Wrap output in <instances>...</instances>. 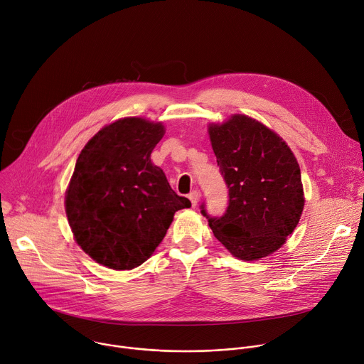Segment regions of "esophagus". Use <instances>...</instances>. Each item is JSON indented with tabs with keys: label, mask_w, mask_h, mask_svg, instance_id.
<instances>
[{
	"label": "esophagus",
	"mask_w": 364,
	"mask_h": 364,
	"mask_svg": "<svg viewBox=\"0 0 364 364\" xmlns=\"http://www.w3.org/2000/svg\"><path fill=\"white\" fill-rule=\"evenodd\" d=\"M188 198H190V201H191L193 207H196V205H197V203H198V200H200V193L194 190V191H191V193L188 194Z\"/></svg>",
	"instance_id": "obj_1"
}]
</instances>
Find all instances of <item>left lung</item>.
I'll return each mask as SVG.
<instances>
[{"label": "left lung", "instance_id": "8db88e82", "mask_svg": "<svg viewBox=\"0 0 364 364\" xmlns=\"http://www.w3.org/2000/svg\"><path fill=\"white\" fill-rule=\"evenodd\" d=\"M208 134L228 188V207L221 217H210L201 204V214L234 257L263 259L299 224L304 207L299 163L283 139L243 114L211 124Z\"/></svg>", "mask_w": 364, "mask_h": 364}]
</instances>
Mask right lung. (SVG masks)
Returning <instances> with one entry per match:
<instances>
[{
  "instance_id": "obj_1",
  "label": "right lung",
  "mask_w": 364,
  "mask_h": 364,
  "mask_svg": "<svg viewBox=\"0 0 364 364\" xmlns=\"http://www.w3.org/2000/svg\"><path fill=\"white\" fill-rule=\"evenodd\" d=\"M161 123L121 118L101 129L80 153L65 194L77 245L112 270L143 264L164 238L174 213L191 205L151 163Z\"/></svg>"
}]
</instances>
